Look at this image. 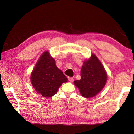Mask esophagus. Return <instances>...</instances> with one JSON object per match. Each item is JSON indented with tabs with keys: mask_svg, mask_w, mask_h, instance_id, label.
<instances>
[{
	"mask_svg": "<svg viewBox=\"0 0 134 134\" xmlns=\"http://www.w3.org/2000/svg\"><path fill=\"white\" fill-rule=\"evenodd\" d=\"M68 80H69L70 82H72V81H73L74 79L72 77H68Z\"/></svg>",
	"mask_w": 134,
	"mask_h": 134,
	"instance_id": "1",
	"label": "esophagus"
}]
</instances>
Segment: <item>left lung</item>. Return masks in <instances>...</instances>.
<instances>
[{
  "instance_id": "1",
  "label": "left lung",
  "mask_w": 134,
  "mask_h": 134,
  "mask_svg": "<svg viewBox=\"0 0 134 134\" xmlns=\"http://www.w3.org/2000/svg\"><path fill=\"white\" fill-rule=\"evenodd\" d=\"M107 74L102 64L92 54L84 64L81 70V79L74 81L79 88L80 93L86 98H90L96 95L105 86Z\"/></svg>"
}]
</instances>
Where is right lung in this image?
<instances>
[{"label": "right lung", "mask_w": 134, "mask_h": 134, "mask_svg": "<svg viewBox=\"0 0 134 134\" xmlns=\"http://www.w3.org/2000/svg\"><path fill=\"white\" fill-rule=\"evenodd\" d=\"M31 81L38 93L44 97H49L57 93L59 87L63 83L67 82V79L57 67L55 60L46 51L36 64L32 72Z\"/></svg>", "instance_id": "right-lung-1"}]
</instances>
